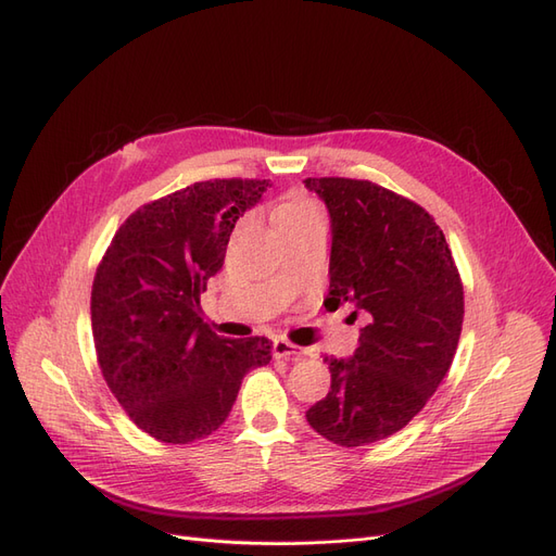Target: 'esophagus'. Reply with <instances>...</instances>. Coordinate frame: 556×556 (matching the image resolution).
Instances as JSON below:
<instances>
[{"mask_svg": "<svg viewBox=\"0 0 556 556\" xmlns=\"http://www.w3.org/2000/svg\"><path fill=\"white\" fill-rule=\"evenodd\" d=\"M273 354H275L277 358H295V361H300V358L307 356V349H300V346H295V344L289 342V340L277 338V340L273 342Z\"/></svg>", "mask_w": 556, "mask_h": 556, "instance_id": "34e87169", "label": "esophagus"}]
</instances>
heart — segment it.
<instances>
[{
	"label": "heart",
	"instance_id": "b5f03b06",
	"mask_svg": "<svg viewBox=\"0 0 556 556\" xmlns=\"http://www.w3.org/2000/svg\"><path fill=\"white\" fill-rule=\"evenodd\" d=\"M312 214H319V210H316V204L309 198H305V195L291 193L277 207L275 218H300V216H312Z\"/></svg>",
	"mask_w": 556,
	"mask_h": 556
}]
</instances>
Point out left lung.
<instances>
[{
	"instance_id": "8db88e82",
	"label": "left lung",
	"mask_w": 556,
	"mask_h": 556,
	"mask_svg": "<svg viewBox=\"0 0 556 556\" xmlns=\"http://www.w3.org/2000/svg\"><path fill=\"white\" fill-rule=\"evenodd\" d=\"M305 186L330 214V309L352 303V316L368 319L354 356L324 358L330 391L307 421L336 445H370L417 417L447 375L464 324L462 277L417 202L358 179Z\"/></svg>"
}]
</instances>
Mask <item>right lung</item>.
Here are the masks:
<instances>
[{"label": "right lung", "mask_w": 556, "mask_h": 556, "mask_svg": "<svg viewBox=\"0 0 556 556\" xmlns=\"http://www.w3.org/2000/svg\"><path fill=\"white\" fill-rule=\"evenodd\" d=\"M267 179H214L139 207L94 273L92 340L100 370L128 417L169 445L212 435L230 415L249 370L273 342L218 338L200 293L224 267L230 232Z\"/></svg>", "instance_id": "add662e5"}]
</instances>
